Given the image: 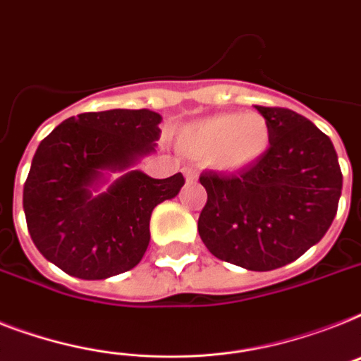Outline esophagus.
I'll list each match as a JSON object with an SVG mask.
<instances>
[{
    "mask_svg": "<svg viewBox=\"0 0 361 361\" xmlns=\"http://www.w3.org/2000/svg\"><path fill=\"white\" fill-rule=\"evenodd\" d=\"M183 174H185L187 181L196 180V171H195V169H190V166H185V169H183Z\"/></svg>",
    "mask_w": 361,
    "mask_h": 361,
    "instance_id": "esophagus-1",
    "label": "esophagus"
}]
</instances>
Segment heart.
Masks as SVG:
<instances>
[{"label":"heart","mask_w":361,"mask_h":361,"mask_svg":"<svg viewBox=\"0 0 361 361\" xmlns=\"http://www.w3.org/2000/svg\"><path fill=\"white\" fill-rule=\"evenodd\" d=\"M271 142V126L259 113H226L187 128L181 145L195 157H211L222 171L254 165Z\"/></svg>","instance_id":"heart-1"}]
</instances>
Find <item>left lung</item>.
I'll use <instances>...</instances> for the list:
<instances>
[{
	"label": "left lung",
	"mask_w": 361,
	"mask_h": 361,
	"mask_svg": "<svg viewBox=\"0 0 361 361\" xmlns=\"http://www.w3.org/2000/svg\"><path fill=\"white\" fill-rule=\"evenodd\" d=\"M271 145L233 174L202 172L207 202L198 233L222 262L274 271L317 245L338 213L343 176L332 140L286 107L256 105Z\"/></svg>",
	"instance_id": "obj_1"
}]
</instances>
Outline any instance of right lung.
<instances>
[{
  "label": "right lung",
  "instance_id": "1",
  "mask_svg": "<svg viewBox=\"0 0 361 361\" xmlns=\"http://www.w3.org/2000/svg\"><path fill=\"white\" fill-rule=\"evenodd\" d=\"M161 114L111 109L70 116L35 152L23 185L29 235L48 262L70 276L104 280L133 269L150 243V216L185 183L181 172L154 180L120 176L92 195L104 171H126L155 150Z\"/></svg>",
  "mask_w": 361,
  "mask_h": 361
}]
</instances>
